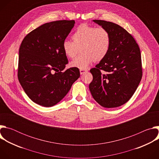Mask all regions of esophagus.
Returning a JSON list of instances; mask_svg holds the SVG:
<instances>
[{
    "label": "esophagus",
    "mask_w": 159,
    "mask_h": 159,
    "mask_svg": "<svg viewBox=\"0 0 159 159\" xmlns=\"http://www.w3.org/2000/svg\"><path fill=\"white\" fill-rule=\"evenodd\" d=\"M87 72V69H80V73L81 75L84 74L85 72Z\"/></svg>",
    "instance_id": "esophagus-1"
}]
</instances>
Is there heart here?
<instances>
[{
	"instance_id": "1",
	"label": "heart",
	"mask_w": 159,
	"mask_h": 159,
	"mask_svg": "<svg viewBox=\"0 0 159 159\" xmlns=\"http://www.w3.org/2000/svg\"><path fill=\"white\" fill-rule=\"evenodd\" d=\"M72 39L73 41H63V50L67 57L74 58L81 49L82 53L70 63L72 66L80 69H86L94 61L103 60L110 50L111 36L104 27L81 24L72 35Z\"/></svg>"
}]
</instances>
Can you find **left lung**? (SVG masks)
<instances>
[{
    "instance_id": "1",
    "label": "left lung",
    "mask_w": 159,
    "mask_h": 159,
    "mask_svg": "<svg viewBox=\"0 0 159 159\" xmlns=\"http://www.w3.org/2000/svg\"><path fill=\"white\" fill-rule=\"evenodd\" d=\"M111 36L110 50L95 68L90 70L93 79L89 90L101 106L112 108L128 102L142 77L140 50L126 30L113 22L93 20Z\"/></svg>"
}]
</instances>
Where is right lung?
I'll use <instances>...</instances> for the list:
<instances>
[{"mask_svg": "<svg viewBox=\"0 0 159 159\" xmlns=\"http://www.w3.org/2000/svg\"><path fill=\"white\" fill-rule=\"evenodd\" d=\"M74 24V20L45 23L28 34L20 44L18 79L27 96L40 106L57 104L80 77L78 68L63 71L69 61L62 44Z\"/></svg>", "mask_w": 159, "mask_h": 159, "instance_id": "add662e5", "label": "right lung"}]
</instances>
